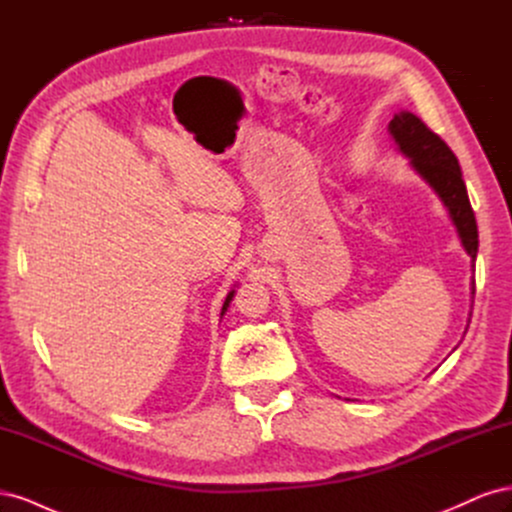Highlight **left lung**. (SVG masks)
I'll return each mask as SVG.
<instances>
[{
  "instance_id": "left-lung-1",
  "label": "left lung",
  "mask_w": 512,
  "mask_h": 512,
  "mask_svg": "<svg viewBox=\"0 0 512 512\" xmlns=\"http://www.w3.org/2000/svg\"><path fill=\"white\" fill-rule=\"evenodd\" d=\"M389 130L399 151L410 158L412 168L431 185V190L440 196L444 207L448 209V215H451V220L459 232L463 250L472 258L474 271V260L478 252V228L455 153L414 113H397L389 123Z\"/></svg>"
}]
</instances>
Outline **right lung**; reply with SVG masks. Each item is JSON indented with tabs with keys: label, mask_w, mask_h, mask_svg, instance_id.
I'll return each instance as SVG.
<instances>
[{
	"label": "right lung",
	"mask_w": 512,
	"mask_h": 512,
	"mask_svg": "<svg viewBox=\"0 0 512 512\" xmlns=\"http://www.w3.org/2000/svg\"><path fill=\"white\" fill-rule=\"evenodd\" d=\"M235 292H237V290H230V292H228V297H226V301H224V305H222V316L226 314V309H228V305H230L232 297H235Z\"/></svg>",
	"instance_id": "obj_1"
}]
</instances>
